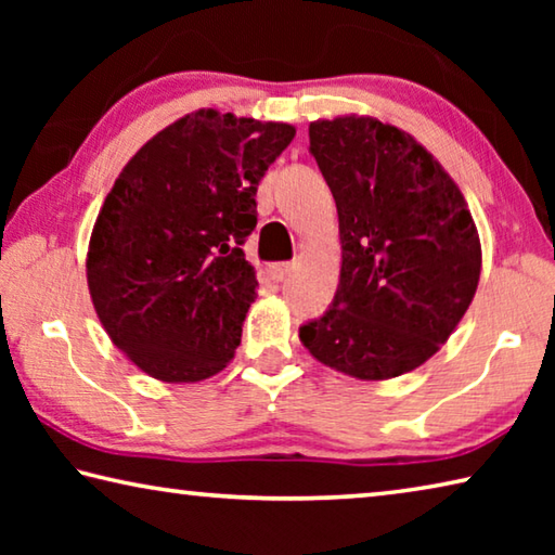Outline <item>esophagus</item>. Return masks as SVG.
I'll list each match as a JSON object with an SVG mask.
<instances>
[{"mask_svg": "<svg viewBox=\"0 0 555 555\" xmlns=\"http://www.w3.org/2000/svg\"><path fill=\"white\" fill-rule=\"evenodd\" d=\"M288 274H291V264H286V261L269 267V276H271V281H276V284L279 281H284Z\"/></svg>", "mask_w": 555, "mask_h": 555, "instance_id": "34e87169", "label": "esophagus"}]
</instances>
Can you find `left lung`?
Segmentation results:
<instances>
[{
  "label": "left lung",
  "mask_w": 555,
  "mask_h": 555,
  "mask_svg": "<svg viewBox=\"0 0 555 555\" xmlns=\"http://www.w3.org/2000/svg\"><path fill=\"white\" fill-rule=\"evenodd\" d=\"M340 220L343 269L327 311L298 327L315 360L389 379L438 352L477 291L480 237L443 166L370 117L308 127Z\"/></svg>",
  "instance_id": "left-lung-1"
}]
</instances>
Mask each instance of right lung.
I'll return each mask as SVG.
<instances>
[{
	"label": "right lung",
	"instance_id": "add662e5",
	"mask_svg": "<svg viewBox=\"0 0 555 555\" xmlns=\"http://www.w3.org/2000/svg\"><path fill=\"white\" fill-rule=\"evenodd\" d=\"M296 129L201 109L146 142L98 215L92 304L121 352L162 382H201L228 364L257 298L242 244L257 188Z\"/></svg>",
	"mask_w": 555,
	"mask_h": 555
}]
</instances>
